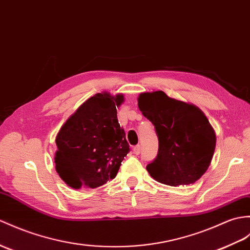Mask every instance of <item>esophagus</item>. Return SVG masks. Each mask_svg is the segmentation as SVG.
Instances as JSON below:
<instances>
[{"label":"esophagus","instance_id":"34e87169","mask_svg":"<svg viewBox=\"0 0 250 250\" xmlns=\"http://www.w3.org/2000/svg\"><path fill=\"white\" fill-rule=\"evenodd\" d=\"M133 152H134L136 155L141 153V145H136V146L133 147Z\"/></svg>","mask_w":250,"mask_h":250}]
</instances>
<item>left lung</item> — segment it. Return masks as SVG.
I'll return each instance as SVG.
<instances>
[{
    "mask_svg": "<svg viewBox=\"0 0 250 250\" xmlns=\"http://www.w3.org/2000/svg\"><path fill=\"white\" fill-rule=\"evenodd\" d=\"M137 100L159 138L158 155L147 165L150 176L170 187L195 183L210 166L216 145L204 112L162 90L143 92Z\"/></svg>",
    "mask_w": 250,
    "mask_h": 250,
    "instance_id": "obj_1",
    "label": "left lung"
}]
</instances>
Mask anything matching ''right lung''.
I'll list each match as a JSON object with an SVG mask.
<instances>
[{
    "instance_id": "obj_1",
    "label": "right lung",
    "mask_w": 250,
    "mask_h": 250,
    "mask_svg": "<svg viewBox=\"0 0 250 250\" xmlns=\"http://www.w3.org/2000/svg\"><path fill=\"white\" fill-rule=\"evenodd\" d=\"M124 95L96 94L81 105L56 136V171L72 188H96L117 175L129 153L116 106Z\"/></svg>"
}]
</instances>
